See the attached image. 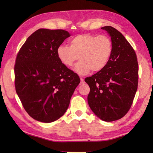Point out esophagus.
<instances>
[{"mask_svg":"<svg viewBox=\"0 0 153 153\" xmlns=\"http://www.w3.org/2000/svg\"><path fill=\"white\" fill-rule=\"evenodd\" d=\"M80 80H81L80 85H83V84L85 83V81H84V79L83 78H80Z\"/></svg>","mask_w":153,"mask_h":153,"instance_id":"1","label":"esophagus"}]
</instances>
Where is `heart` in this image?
I'll return each instance as SVG.
<instances>
[{
	"label": "heart",
	"mask_w": 153,
	"mask_h": 153,
	"mask_svg": "<svg viewBox=\"0 0 153 153\" xmlns=\"http://www.w3.org/2000/svg\"><path fill=\"white\" fill-rule=\"evenodd\" d=\"M70 47L60 45L56 54L58 59L64 66L71 67L74 62L80 60L74 70L79 75H85L91 70L99 71L108 64L113 52V44L106 35L89 33L80 34L71 39Z\"/></svg>",
	"instance_id": "1"
}]
</instances>
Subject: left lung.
I'll list each match as a JSON object with an SVG mask.
<instances>
[{
  "label": "left lung",
  "mask_w": 153,
  "mask_h": 153,
  "mask_svg": "<svg viewBox=\"0 0 153 153\" xmlns=\"http://www.w3.org/2000/svg\"><path fill=\"white\" fill-rule=\"evenodd\" d=\"M113 44L111 58L106 67L85 82L90 87V108L100 120L112 122L124 116L137 89L138 63L131 45L115 28L105 26Z\"/></svg>",
  "instance_id": "left-lung-1"
}]
</instances>
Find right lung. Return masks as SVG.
Here are the masks:
<instances>
[{"label":"right lung","instance_id":"add662e5","mask_svg":"<svg viewBox=\"0 0 153 153\" xmlns=\"http://www.w3.org/2000/svg\"><path fill=\"white\" fill-rule=\"evenodd\" d=\"M70 36L63 30L39 29L27 39L16 57V93L25 111L39 122H53L62 116L80 83L56 54L58 47Z\"/></svg>","mask_w":153,"mask_h":153}]
</instances>
